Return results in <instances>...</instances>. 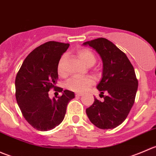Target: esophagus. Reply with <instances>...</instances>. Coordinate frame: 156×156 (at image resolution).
<instances>
[{"label": "esophagus", "mask_w": 156, "mask_h": 156, "mask_svg": "<svg viewBox=\"0 0 156 156\" xmlns=\"http://www.w3.org/2000/svg\"><path fill=\"white\" fill-rule=\"evenodd\" d=\"M82 95V93H76V94H75V96H76V97H81Z\"/></svg>", "instance_id": "1"}]
</instances>
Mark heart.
Wrapping results in <instances>:
<instances>
[{
  "instance_id": "b5f03b06",
  "label": "heart",
  "mask_w": 156,
  "mask_h": 156,
  "mask_svg": "<svg viewBox=\"0 0 156 156\" xmlns=\"http://www.w3.org/2000/svg\"><path fill=\"white\" fill-rule=\"evenodd\" d=\"M78 54L81 60L87 66H92L95 63L96 57L90 50L87 49H81L78 51ZM64 59H65V56H62L57 66V73L61 77L66 76V72L63 68ZM94 83V80L90 76L84 77V78L74 77V78H70L66 83V88L75 92H83L87 90L91 85H93Z\"/></svg>"
}]
</instances>
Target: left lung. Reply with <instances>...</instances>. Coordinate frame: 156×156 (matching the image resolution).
Returning <instances> with one entry per match:
<instances>
[{
    "label": "left lung",
    "instance_id": "8db88e82",
    "mask_svg": "<svg viewBox=\"0 0 156 156\" xmlns=\"http://www.w3.org/2000/svg\"><path fill=\"white\" fill-rule=\"evenodd\" d=\"M83 45L94 48L103 64V77L97 88L104 101L94 98L86 113L96 127L115 128L126 119L134 103L138 87L134 69L125 53L106 38L94 39Z\"/></svg>",
    "mask_w": 156,
    "mask_h": 156
}]
</instances>
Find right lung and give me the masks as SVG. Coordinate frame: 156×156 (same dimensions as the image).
Instances as JSON below:
<instances>
[{"instance_id":"obj_1","label":"right lung","mask_w":156,"mask_h":156,"mask_svg":"<svg viewBox=\"0 0 156 156\" xmlns=\"http://www.w3.org/2000/svg\"><path fill=\"white\" fill-rule=\"evenodd\" d=\"M69 44L48 41L36 48L25 59L16 77V99L25 119L41 131L58 126L65 117L67 105L75 98L66 90L58 99H50L48 92L56 88L57 66ZM59 88V92H62Z\"/></svg>"}]
</instances>
